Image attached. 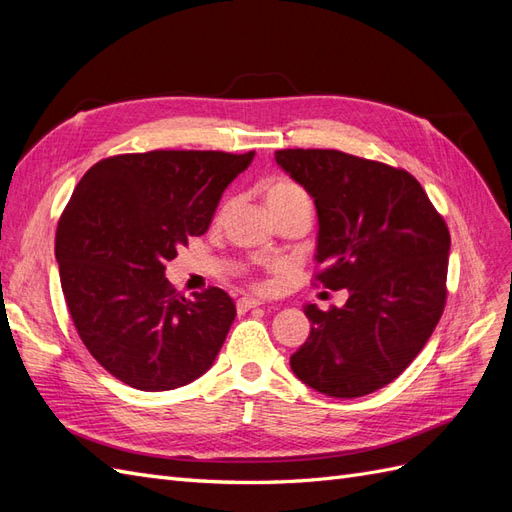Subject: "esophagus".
Segmentation results:
<instances>
[{
    "mask_svg": "<svg viewBox=\"0 0 512 512\" xmlns=\"http://www.w3.org/2000/svg\"><path fill=\"white\" fill-rule=\"evenodd\" d=\"M259 305H261V300L259 298H251V296H242V298H238V303H235V307H238L240 313H246L248 309H255Z\"/></svg>",
    "mask_w": 512,
    "mask_h": 512,
    "instance_id": "esophagus-1",
    "label": "esophagus"
}]
</instances>
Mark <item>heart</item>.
Returning a JSON list of instances; mask_svg holds the SVG:
<instances>
[{
  "label": "heart",
  "instance_id": "1",
  "mask_svg": "<svg viewBox=\"0 0 512 512\" xmlns=\"http://www.w3.org/2000/svg\"><path fill=\"white\" fill-rule=\"evenodd\" d=\"M298 196H307V192L298 186V183L285 181V179H277L268 183L266 188V201L270 203H279V201H287V199H298ZM309 199V196H307Z\"/></svg>",
  "mask_w": 512,
  "mask_h": 512
}]
</instances>
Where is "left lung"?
Masks as SVG:
<instances>
[{
    "instance_id": "left-lung-1",
    "label": "left lung",
    "mask_w": 512,
    "mask_h": 512,
    "mask_svg": "<svg viewBox=\"0 0 512 512\" xmlns=\"http://www.w3.org/2000/svg\"><path fill=\"white\" fill-rule=\"evenodd\" d=\"M274 160L318 209L316 283L348 290L344 307H305L294 374L331 398H359L409 368L448 298L450 231L404 168L335 149H281Z\"/></svg>"
}]
</instances>
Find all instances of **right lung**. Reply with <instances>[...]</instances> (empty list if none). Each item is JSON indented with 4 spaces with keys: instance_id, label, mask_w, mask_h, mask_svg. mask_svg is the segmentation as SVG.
Returning <instances> with one entry per match:
<instances>
[{
    "instance_id": "right-lung-1",
    "label": "right lung",
    "mask_w": 512,
    "mask_h": 512,
    "mask_svg": "<svg viewBox=\"0 0 512 512\" xmlns=\"http://www.w3.org/2000/svg\"><path fill=\"white\" fill-rule=\"evenodd\" d=\"M255 151H147L86 170L56 229L62 294L75 331L103 370L140 391L205 374L235 320L220 287L175 292L177 248L203 235L229 183Z\"/></svg>"
}]
</instances>
